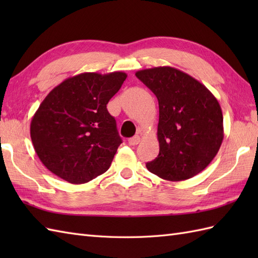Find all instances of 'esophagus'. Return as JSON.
<instances>
[{
  "instance_id": "esophagus-1",
  "label": "esophagus",
  "mask_w": 258,
  "mask_h": 258,
  "mask_svg": "<svg viewBox=\"0 0 258 258\" xmlns=\"http://www.w3.org/2000/svg\"><path fill=\"white\" fill-rule=\"evenodd\" d=\"M139 143H140V136L139 135H136V136H134V138L128 140V144L132 145V146L138 145Z\"/></svg>"
}]
</instances>
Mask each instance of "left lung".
Masks as SVG:
<instances>
[{
	"label": "left lung",
	"mask_w": 258,
	"mask_h": 258,
	"mask_svg": "<svg viewBox=\"0 0 258 258\" xmlns=\"http://www.w3.org/2000/svg\"><path fill=\"white\" fill-rule=\"evenodd\" d=\"M136 78L154 93L160 107V153L146 167L163 179L195 176L216 156L224 139L220 103L201 82L171 67L141 70Z\"/></svg>",
	"instance_id": "8db88e82"
}]
</instances>
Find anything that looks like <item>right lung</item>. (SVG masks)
I'll list each match as a JSON object with an SVG mask.
<instances>
[{
  "label": "right lung",
  "instance_id": "obj_1",
  "mask_svg": "<svg viewBox=\"0 0 258 258\" xmlns=\"http://www.w3.org/2000/svg\"><path fill=\"white\" fill-rule=\"evenodd\" d=\"M127 75L82 73L48 93L31 120V140L44 166L72 184L105 173L122 143L106 104Z\"/></svg>",
  "mask_w": 258,
  "mask_h": 258
}]
</instances>
